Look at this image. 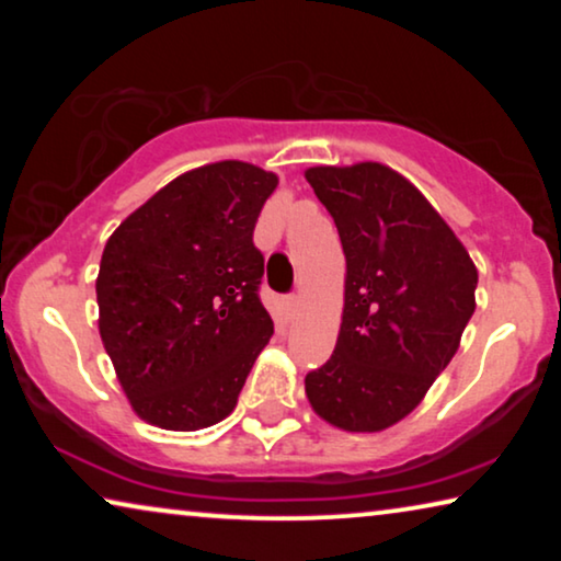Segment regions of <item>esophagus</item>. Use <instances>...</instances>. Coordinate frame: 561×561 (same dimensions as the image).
Instances as JSON below:
<instances>
[{"instance_id":"esophagus-1","label":"esophagus","mask_w":561,"mask_h":561,"mask_svg":"<svg viewBox=\"0 0 561 561\" xmlns=\"http://www.w3.org/2000/svg\"><path fill=\"white\" fill-rule=\"evenodd\" d=\"M298 306H301V298H298V296H288L286 301H283V309H286V317H288V319L296 317Z\"/></svg>"}]
</instances>
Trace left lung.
<instances>
[{
    "label": "left lung",
    "instance_id": "left-lung-1",
    "mask_svg": "<svg viewBox=\"0 0 561 561\" xmlns=\"http://www.w3.org/2000/svg\"><path fill=\"white\" fill-rule=\"evenodd\" d=\"M313 194L340 232L342 327L334 355L306 375L327 424L382 432L424 401L474 313L478 267L439 211L382 163L317 165Z\"/></svg>",
    "mask_w": 561,
    "mask_h": 561
}]
</instances>
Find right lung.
Wrapping results in <instances>:
<instances>
[{
    "label": "right lung",
    "instance_id": "1",
    "mask_svg": "<svg viewBox=\"0 0 561 561\" xmlns=\"http://www.w3.org/2000/svg\"><path fill=\"white\" fill-rule=\"evenodd\" d=\"M278 175L219 160L173 179L114 229L96 278L99 334L129 405L168 432L234 411L273 334L252 244Z\"/></svg>",
    "mask_w": 561,
    "mask_h": 561
}]
</instances>
